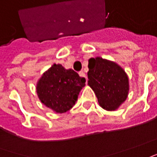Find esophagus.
I'll list each match as a JSON object with an SVG mask.
<instances>
[{
	"mask_svg": "<svg viewBox=\"0 0 157 157\" xmlns=\"http://www.w3.org/2000/svg\"><path fill=\"white\" fill-rule=\"evenodd\" d=\"M79 75H80L81 77H83V78L86 79V83L87 82V76H86V75H85V73H84L83 71H80V72H79Z\"/></svg>",
	"mask_w": 157,
	"mask_h": 157,
	"instance_id": "34e87169",
	"label": "esophagus"
}]
</instances>
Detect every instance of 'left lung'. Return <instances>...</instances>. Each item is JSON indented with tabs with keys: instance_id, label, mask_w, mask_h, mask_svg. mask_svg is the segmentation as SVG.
I'll return each instance as SVG.
<instances>
[{
	"instance_id": "8db88e82",
	"label": "left lung",
	"mask_w": 157,
	"mask_h": 157,
	"mask_svg": "<svg viewBox=\"0 0 157 157\" xmlns=\"http://www.w3.org/2000/svg\"><path fill=\"white\" fill-rule=\"evenodd\" d=\"M88 86L106 111H115L127 99L129 78L125 71L113 61L97 56L88 60Z\"/></svg>"
}]
</instances>
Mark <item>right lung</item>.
I'll return each mask as SVG.
<instances>
[{"label":"right lung","mask_w":157,"mask_h":157,"mask_svg":"<svg viewBox=\"0 0 157 157\" xmlns=\"http://www.w3.org/2000/svg\"><path fill=\"white\" fill-rule=\"evenodd\" d=\"M85 82V78L73 70L54 63L38 80L36 89L44 105L57 113H63L75 104Z\"/></svg>","instance_id":"obj_1"}]
</instances>
